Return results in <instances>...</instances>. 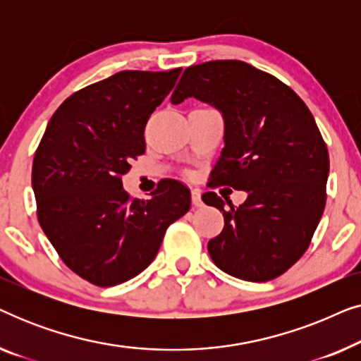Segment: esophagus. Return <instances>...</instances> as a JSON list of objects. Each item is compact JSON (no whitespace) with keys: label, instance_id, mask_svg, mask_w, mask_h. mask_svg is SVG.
<instances>
[{"label":"esophagus","instance_id":"1","mask_svg":"<svg viewBox=\"0 0 361 361\" xmlns=\"http://www.w3.org/2000/svg\"><path fill=\"white\" fill-rule=\"evenodd\" d=\"M192 204L195 207H200L202 205V195H200V190L194 189L192 190Z\"/></svg>","mask_w":361,"mask_h":361}]
</instances>
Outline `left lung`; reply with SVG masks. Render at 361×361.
I'll list each match as a JSON object with an SVG mask.
<instances>
[{
    "instance_id": "left-lung-1",
    "label": "left lung",
    "mask_w": 361,
    "mask_h": 361,
    "mask_svg": "<svg viewBox=\"0 0 361 361\" xmlns=\"http://www.w3.org/2000/svg\"><path fill=\"white\" fill-rule=\"evenodd\" d=\"M209 103L225 120V147L212 185L246 190L240 207L215 192L202 200L224 212L209 255L226 274L264 283L286 273L309 248L325 209L329 151L312 113L293 88L241 61L185 68L171 102Z\"/></svg>"
}]
</instances>
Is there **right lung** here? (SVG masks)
I'll list each match as a JSON object with an SVG mask.
<instances>
[{
  "instance_id": "right-lung-1",
  "label": "right lung",
  "mask_w": 361,
  "mask_h": 361,
  "mask_svg": "<svg viewBox=\"0 0 361 361\" xmlns=\"http://www.w3.org/2000/svg\"><path fill=\"white\" fill-rule=\"evenodd\" d=\"M180 71H123L72 93L34 154L39 225L63 263L100 288L145 271L167 226L190 209V190L176 179L161 180L149 200L131 199L121 182Z\"/></svg>"
}]
</instances>
